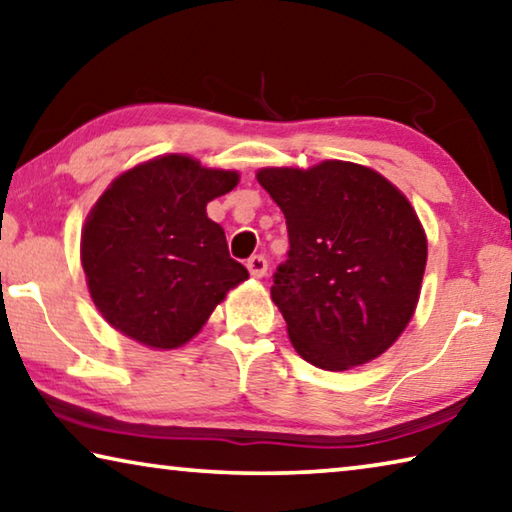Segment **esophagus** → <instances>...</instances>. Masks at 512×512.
Here are the masks:
<instances>
[{
  "label": "esophagus",
  "instance_id": "obj_1",
  "mask_svg": "<svg viewBox=\"0 0 512 512\" xmlns=\"http://www.w3.org/2000/svg\"><path fill=\"white\" fill-rule=\"evenodd\" d=\"M248 271H250V275H253V278H264L266 275V269H269V262H266V257H262V255H253L248 259Z\"/></svg>",
  "mask_w": 512,
  "mask_h": 512
}]
</instances>
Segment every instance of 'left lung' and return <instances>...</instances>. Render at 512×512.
<instances>
[{
	"label": "left lung",
	"instance_id": "1",
	"mask_svg": "<svg viewBox=\"0 0 512 512\" xmlns=\"http://www.w3.org/2000/svg\"><path fill=\"white\" fill-rule=\"evenodd\" d=\"M287 218L289 253L271 298L298 355L346 371L385 353L415 314L428 243L408 198L367 166L262 168Z\"/></svg>",
	"mask_w": 512,
	"mask_h": 512
}]
</instances>
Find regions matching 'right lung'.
<instances>
[{"mask_svg":"<svg viewBox=\"0 0 512 512\" xmlns=\"http://www.w3.org/2000/svg\"><path fill=\"white\" fill-rule=\"evenodd\" d=\"M237 182V170L164 154L109 184L81 230V266L113 328L150 348H177L248 278L223 227L207 218V202Z\"/></svg>","mask_w":512,"mask_h":512,"instance_id":"add662e5","label":"right lung"}]
</instances>
